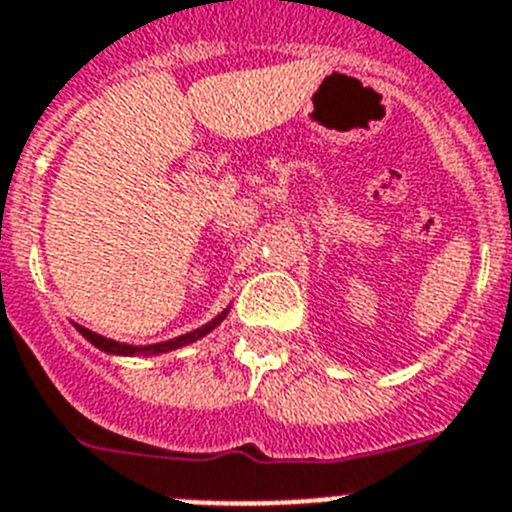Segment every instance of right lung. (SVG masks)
<instances>
[{
	"mask_svg": "<svg viewBox=\"0 0 512 512\" xmlns=\"http://www.w3.org/2000/svg\"><path fill=\"white\" fill-rule=\"evenodd\" d=\"M228 312H231V307L223 309V312H220L215 320H210L208 325L198 327V330H192V332H185V335H180V337H172V340L157 342V345H126V342L109 340V337L98 335V332H91L88 327H81V325H75V330L81 332V335L86 337L91 345H96L98 350H103V353H109V355H162V353H170V350L185 348V345H190V342L205 337L210 330H215V327H218L220 322L228 317Z\"/></svg>",
	"mask_w": 512,
	"mask_h": 512,
	"instance_id": "add662e5",
	"label": "right lung"
}]
</instances>
